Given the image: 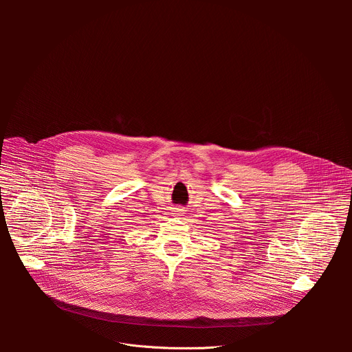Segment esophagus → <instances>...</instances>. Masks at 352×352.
<instances>
[{"label": "esophagus", "instance_id": "1", "mask_svg": "<svg viewBox=\"0 0 352 352\" xmlns=\"http://www.w3.org/2000/svg\"><path fill=\"white\" fill-rule=\"evenodd\" d=\"M177 212H178V213H181V212H182V209H181V208H178V209H177Z\"/></svg>", "mask_w": 352, "mask_h": 352}]
</instances>
